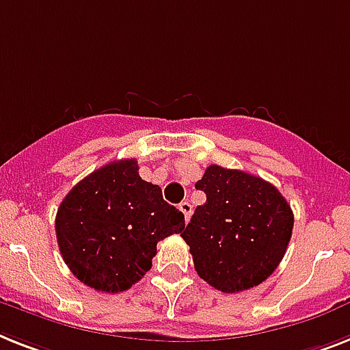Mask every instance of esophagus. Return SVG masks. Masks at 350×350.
I'll list each match as a JSON object with an SVG mask.
<instances>
[{
	"label": "esophagus",
	"instance_id": "1",
	"mask_svg": "<svg viewBox=\"0 0 350 350\" xmlns=\"http://www.w3.org/2000/svg\"><path fill=\"white\" fill-rule=\"evenodd\" d=\"M178 209L182 211V215H184V218H186V221H189V218H191V213H193V206L189 204V202H180V206H178Z\"/></svg>",
	"mask_w": 350,
	"mask_h": 350
}]
</instances>
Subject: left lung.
I'll list each match as a JSON object with an SVG mask.
<instances>
[{
  "mask_svg": "<svg viewBox=\"0 0 350 350\" xmlns=\"http://www.w3.org/2000/svg\"><path fill=\"white\" fill-rule=\"evenodd\" d=\"M195 187L207 200L180 236L189 245L196 273L224 293L261 284L290 243V204L270 182L218 164H211Z\"/></svg>",
  "mask_w": 350,
  "mask_h": 350,
  "instance_id": "1",
  "label": "left lung"
}]
</instances>
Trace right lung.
Instances as JSON below:
<instances>
[{
  "instance_id": "obj_1",
  "label": "right lung",
  "mask_w": 350,
  "mask_h": 350,
  "mask_svg": "<svg viewBox=\"0 0 350 350\" xmlns=\"http://www.w3.org/2000/svg\"><path fill=\"white\" fill-rule=\"evenodd\" d=\"M135 159L105 164L80 180L57 211L62 259L96 291L129 290L152 268L157 243L184 229L161 187L139 177Z\"/></svg>"
}]
</instances>
